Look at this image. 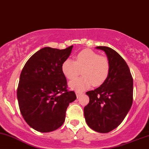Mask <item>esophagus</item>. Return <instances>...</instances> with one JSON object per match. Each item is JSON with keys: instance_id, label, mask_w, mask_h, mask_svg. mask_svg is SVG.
Here are the masks:
<instances>
[{"instance_id": "34e87169", "label": "esophagus", "mask_w": 149, "mask_h": 149, "mask_svg": "<svg viewBox=\"0 0 149 149\" xmlns=\"http://www.w3.org/2000/svg\"><path fill=\"white\" fill-rule=\"evenodd\" d=\"M82 94H83L82 92H76L77 97V98H79V97H80V96H81Z\"/></svg>"}]
</instances>
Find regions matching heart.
I'll return each instance as SVG.
<instances>
[{
  "label": "heart",
  "mask_w": 149,
  "mask_h": 149,
  "mask_svg": "<svg viewBox=\"0 0 149 149\" xmlns=\"http://www.w3.org/2000/svg\"><path fill=\"white\" fill-rule=\"evenodd\" d=\"M61 70L69 80L77 77L81 71L82 77L71 81L70 87L74 90L84 91L92 85L99 87L105 82L109 75L110 62L107 56L84 49L76 55L75 60L66 59L62 62Z\"/></svg>",
  "instance_id": "b5f03b06"
}]
</instances>
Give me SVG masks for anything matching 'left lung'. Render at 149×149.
Listing matches in <instances>:
<instances>
[{
  "label": "left lung",
  "instance_id": "8db88e82",
  "mask_svg": "<svg viewBox=\"0 0 149 149\" xmlns=\"http://www.w3.org/2000/svg\"><path fill=\"white\" fill-rule=\"evenodd\" d=\"M110 62V72L104 83L86 94L89 102L84 108L87 125L97 132L108 133L126 117L133 103V78L125 60L110 47L99 46Z\"/></svg>",
  "mask_w": 149,
  "mask_h": 149
}]
</instances>
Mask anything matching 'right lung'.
Returning <instances> with one entry per match:
<instances>
[{
  "mask_svg": "<svg viewBox=\"0 0 149 149\" xmlns=\"http://www.w3.org/2000/svg\"><path fill=\"white\" fill-rule=\"evenodd\" d=\"M72 47H43L30 57L22 70L17 89L19 108L27 124L38 132L60 128L69 104L77 99L74 91L67 89L61 70Z\"/></svg>",
  "mask_w": 149,
  "mask_h": 149,
  "instance_id": "1",
  "label": "right lung"
}]
</instances>
